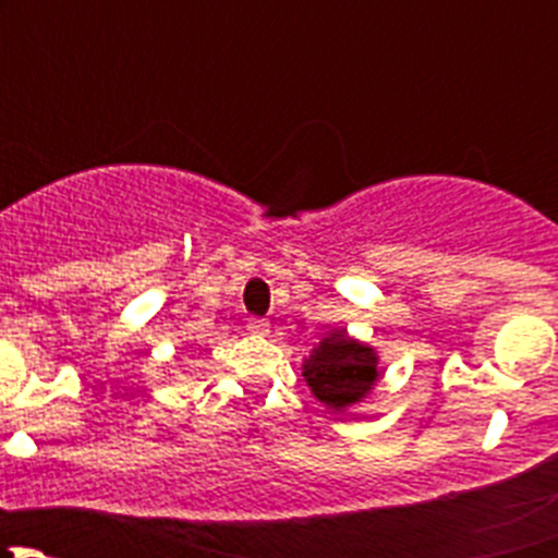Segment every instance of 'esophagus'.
Instances as JSON below:
<instances>
[{
	"mask_svg": "<svg viewBox=\"0 0 558 558\" xmlns=\"http://www.w3.org/2000/svg\"><path fill=\"white\" fill-rule=\"evenodd\" d=\"M247 329H251V335H256V337H267L269 335V320L267 318H251V320H247Z\"/></svg>",
	"mask_w": 558,
	"mask_h": 558,
	"instance_id": "1",
	"label": "esophagus"
}]
</instances>
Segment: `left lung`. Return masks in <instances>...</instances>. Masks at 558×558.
<instances>
[{
    "label": "left lung",
    "mask_w": 558,
    "mask_h": 558,
    "mask_svg": "<svg viewBox=\"0 0 558 558\" xmlns=\"http://www.w3.org/2000/svg\"><path fill=\"white\" fill-rule=\"evenodd\" d=\"M302 375L315 399L342 413L364 402L369 388L378 384V353L367 342L348 337L345 329H329L302 364Z\"/></svg>",
    "instance_id": "8db88e82"
}]
</instances>
